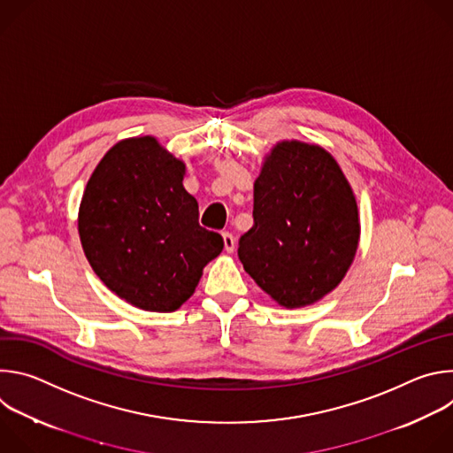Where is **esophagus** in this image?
<instances>
[{
    "mask_svg": "<svg viewBox=\"0 0 453 453\" xmlns=\"http://www.w3.org/2000/svg\"><path fill=\"white\" fill-rule=\"evenodd\" d=\"M222 238H224V249H226L227 252H233L234 247H236L234 236H233L229 231H224V233H222Z\"/></svg>",
    "mask_w": 453,
    "mask_h": 453,
    "instance_id": "esophagus-1",
    "label": "esophagus"
}]
</instances>
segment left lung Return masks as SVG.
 <instances>
[{"label": "left lung", "mask_w": 453, "mask_h": 453, "mask_svg": "<svg viewBox=\"0 0 453 453\" xmlns=\"http://www.w3.org/2000/svg\"><path fill=\"white\" fill-rule=\"evenodd\" d=\"M252 217L238 257L280 306L313 304L344 280L358 249L360 217L353 188L326 149L278 142L254 180Z\"/></svg>", "instance_id": "1"}]
</instances>
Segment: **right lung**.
<instances>
[{"mask_svg": "<svg viewBox=\"0 0 453 453\" xmlns=\"http://www.w3.org/2000/svg\"><path fill=\"white\" fill-rule=\"evenodd\" d=\"M184 161L154 136L127 138L93 170L79 208V234L95 274L145 311H175L224 249L199 226V204L182 186Z\"/></svg>", "mask_w": 453, "mask_h": 453, "instance_id": "right-lung-1", "label": "right lung"}]
</instances>
